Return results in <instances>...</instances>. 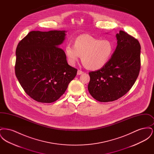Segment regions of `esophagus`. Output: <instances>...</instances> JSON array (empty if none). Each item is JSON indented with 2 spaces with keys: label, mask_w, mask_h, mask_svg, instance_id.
I'll return each mask as SVG.
<instances>
[{
  "label": "esophagus",
  "mask_w": 154,
  "mask_h": 154,
  "mask_svg": "<svg viewBox=\"0 0 154 154\" xmlns=\"http://www.w3.org/2000/svg\"><path fill=\"white\" fill-rule=\"evenodd\" d=\"M84 72L82 71H81L80 70H78V71H77V75H81V74H82Z\"/></svg>",
  "instance_id": "obj_1"
}]
</instances>
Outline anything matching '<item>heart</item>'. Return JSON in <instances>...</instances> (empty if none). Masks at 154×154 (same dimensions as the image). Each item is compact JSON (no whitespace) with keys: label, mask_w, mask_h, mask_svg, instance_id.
<instances>
[{"label":"heart","mask_w":154,"mask_h":154,"mask_svg":"<svg viewBox=\"0 0 154 154\" xmlns=\"http://www.w3.org/2000/svg\"><path fill=\"white\" fill-rule=\"evenodd\" d=\"M114 51L112 43L88 35L79 37L75 45L67 44L65 52L69 62L75 63L82 55V62L89 69L98 70L107 65Z\"/></svg>","instance_id":"b5f03b06"}]
</instances>
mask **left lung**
Wrapping results in <instances>:
<instances>
[{
    "mask_svg": "<svg viewBox=\"0 0 154 154\" xmlns=\"http://www.w3.org/2000/svg\"><path fill=\"white\" fill-rule=\"evenodd\" d=\"M116 38L117 45L110 61L100 69L89 73V92L100 102H112L125 95L139 74V41L122 30L116 34Z\"/></svg>",
    "mask_w": 154,
    "mask_h": 154,
    "instance_id": "8db88e82",
    "label": "left lung"
}]
</instances>
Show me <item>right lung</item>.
<instances>
[{
	"label": "right lung",
	"instance_id": "1",
	"mask_svg": "<svg viewBox=\"0 0 154 154\" xmlns=\"http://www.w3.org/2000/svg\"><path fill=\"white\" fill-rule=\"evenodd\" d=\"M65 30L32 31L16 49L15 73L25 92L41 103L54 102L66 91L77 70L68 65L59 48Z\"/></svg>",
	"mask_w": 154,
	"mask_h": 154
}]
</instances>
